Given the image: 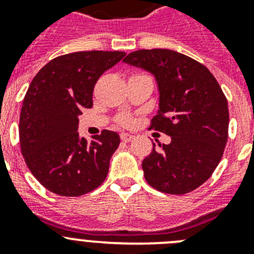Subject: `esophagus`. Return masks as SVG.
Returning a JSON list of instances; mask_svg holds the SVG:
<instances>
[{
	"label": "esophagus",
	"instance_id": "34e87169",
	"mask_svg": "<svg viewBox=\"0 0 254 254\" xmlns=\"http://www.w3.org/2000/svg\"><path fill=\"white\" fill-rule=\"evenodd\" d=\"M132 138H133V134L126 133V132H122V133H121V140H122L123 142H129Z\"/></svg>",
	"mask_w": 254,
	"mask_h": 254
}]
</instances>
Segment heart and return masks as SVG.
<instances>
[{"mask_svg": "<svg viewBox=\"0 0 254 254\" xmlns=\"http://www.w3.org/2000/svg\"><path fill=\"white\" fill-rule=\"evenodd\" d=\"M120 123L121 125H125V126H127V125H129V123H131V117L128 116V114H123V116H121L120 117Z\"/></svg>", "mask_w": 254, "mask_h": 254, "instance_id": "1", "label": "heart"}]
</instances>
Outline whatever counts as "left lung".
Instances as JSON below:
<instances>
[{
    "instance_id": "8db88e82",
    "label": "left lung",
    "mask_w": 254,
    "mask_h": 254,
    "mask_svg": "<svg viewBox=\"0 0 254 254\" xmlns=\"http://www.w3.org/2000/svg\"><path fill=\"white\" fill-rule=\"evenodd\" d=\"M125 64L155 76L159 111L150 128L172 137L152 143L142 161L145 179L155 190L185 194L203 185L216 169L228 141V102L207 67L172 49H140Z\"/></svg>"
}]
</instances>
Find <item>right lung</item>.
Segmentation results:
<instances>
[{
    "label": "right lung",
    "mask_w": 254,
    "mask_h": 254,
    "mask_svg": "<svg viewBox=\"0 0 254 254\" xmlns=\"http://www.w3.org/2000/svg\"><path fill=\"white\" fill-rule=\"evenodd\" d=\"M125 52L89 51L60 56L40 69L20 113V146L31 174L48 190L77 197L107 178L117 132L104 129L87 142L77 132L78 116L93 107L94 85Z\"/></svg>",
    "instance_id": "add662e5"
}]
</instances>
